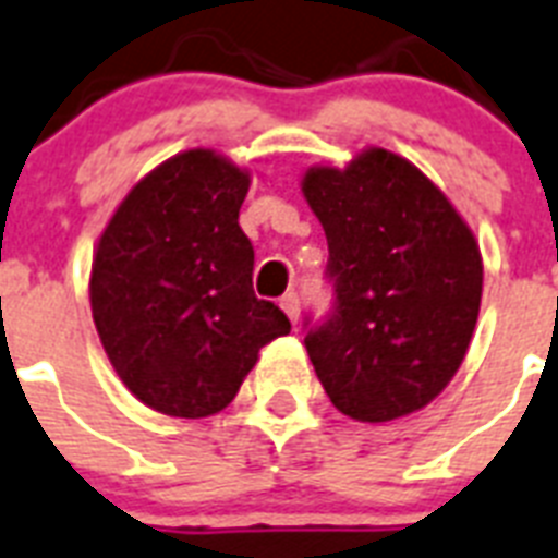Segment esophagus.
I'll return each mask as SVG.
<instances>
[{
  "instance_id": "esophagus-1",
  "label": "esophagus",
  "mask_w": 558,
  "mask_h": 558,
  "mask_svg": "<svg viewBox=\"0 0 558 558\" xmlns=\"http://www.w3.org/2000/svg\"><path fill=\"white\" fill-rule=\"evenodd\" d=\"M280 310L287 312V318L292 320V324H298V315H301V298L294 292H287L283 298H280Z\"/></svg>"
}]
</instances>
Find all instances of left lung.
Returning <instances> with one entry per match:
<instances>
[{
	"mask_svg": "<svg viewBox=\"0 0 558 558\" xmlns=\"http://www.w3.org/2000/svg\"><path fill=\"white\" fill-rule=\"evenodd\" d=\"M301 192L329 243L335 312L306 335L326 396L366 424L418 412L470 350L484 266L473 229L410 160L369 146Z\"/></svg>",
	"mask_w": 558,
	"mask_h": 558,
	"instance_id": "8db88e82",
	"label": "left lung"
}]
</instances>
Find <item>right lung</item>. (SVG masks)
<instances>
[{"instance_id": "right-lung-1", "label": "right lung", "mask_w": 558, "mask_h": 558, "mask_svg": "<svg viewBox=\"0 0 558 558\" xmlns=\"http://www.w3.org/2000/svg\"><path fill=\"white\" fill-rule=\"evenodd\" d=\"M252 174L215 148L148 171L99 234L90 315L134 398L162 415L226 410L257 352L292 324L255 298V248L238 217Z\"/></svg>"}]
</instances>
